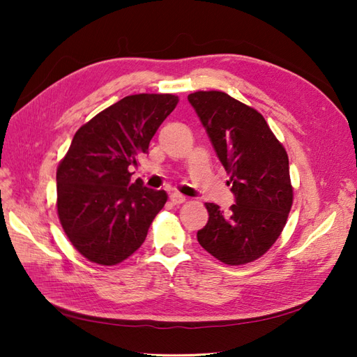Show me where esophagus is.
I'll return each instance as SVG.
<instances>
[{
    "label": "esophagus",
    "instance_id": "obj_1",
    "mask_svg": "<svg viewBox=\"0 0 357 357\" xmlns=\"http://www.w3.org/2000/svg\"><path fill=\"white\" fill-rule=\"evenodd\" d=\"M169 199L174 205H178V204H183L186 201V197L181 195V193H178V192H172L169 195Z\"/></svg>",
    "mask_w": 357,
    "mask_h": 357
}]
</instances>
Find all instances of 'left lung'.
<instances>
[{
    "instance_id": "8db88e82",
    "label": "left lung",
    "mask_w": 357,
    "mask_h": 357,
    "mask_svg": "<svg viewBox=\"0 0 357 357\" xmlns=\"http://www.w3.org/2000/svg\"><path fill=\"white\" fill-rule=\"evenodd\" d=\"M188 100L235 195L228 213L205 204L208 223L198 231V241L226 265L253 262L277 241L294 202L286 150L261 113L228 93L198 91Z\"/></svg>"
}]
</instances>
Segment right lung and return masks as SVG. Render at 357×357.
Masks as SVG:
<instances>
[{
    "instance_id": "right-lung-1",
    "label": "right lung",
    "mask_w": 357,
    "mask_h": 357,
    "mask_svg": "<svg viewBox=\"0 0 357 357\" xmlns=\"http://www.w3.org/2000/svg\"><path fill=\"white\" fill-rule=\"evenodd\" d=\"M172 93L129 95L75 132L56 171L58 218L75 250L98 265H116L144 243L168 199L143 180L131 183L150 139L176 109Z\"/></svg>"
}]
</instances>
